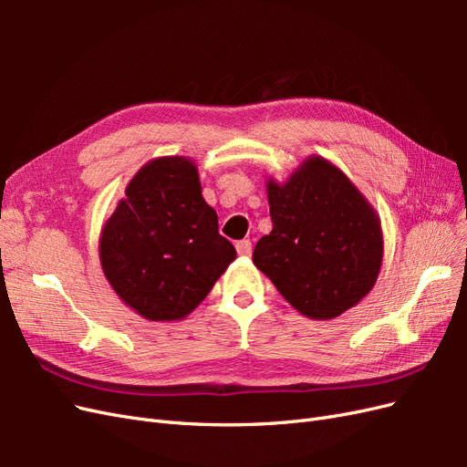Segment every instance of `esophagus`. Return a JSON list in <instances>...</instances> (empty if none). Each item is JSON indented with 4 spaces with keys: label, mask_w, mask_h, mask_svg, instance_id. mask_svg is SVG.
Returning a JSON list of instances; mask_svg holds the SVG:
<instances>
[{
    "label": "esophagus",
    "mask_w": 467,
    "mask_h": 467,
    "mask_svg": "<svg viewBox=\"0 0 467 467\" xmlns=\"http://www.w3.org/2000/svg\"><path fill=\"white\" fill-rule=\"evenodd\" d=\"M235 249H237L239 255H244V257H249L253 253V245H251L249 239H242V242H237Z\"/></svg>",
    "instance_id": "1"
}]
</instances>
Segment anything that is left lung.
Returning a JSON list of instances; mask_svg holds the SVG:
<instances>
[{
    "label": "left lung",
    "instance_id": "1",
    "mask_svg": "<svg viewBox=\"0 0 467 467\" xmlns=\"http://www.w3.org/2000/svg\"><path fill=\"white\" fill-rule=\"evenodd\" d=\"M273 232L253 263L285 300L312 319H333L368 294L381 266V228L358 189L323 158H309L288 182L268 181Z\"/></svg>",
    "mask_w": 467,
    "mask_h": 467
}]
</instances>
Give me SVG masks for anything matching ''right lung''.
<instances>
[{
  "instance_id": "obj_1",
  "label": "right lung",
  "mask_w": 467,
  "mask_h": 467,
  "mask_svg": "<svg viewBox=\"0 0 467 467\" xmlns=\"http://www.w3.org/2000/svg\"><path fill=\"white\" fill-rule=\"evenodd\" d=\"M101 265L120 300L151 321L189 316L235 259L187 158L144 165L101 234Z\"/></svg>"
}]
</instances>
